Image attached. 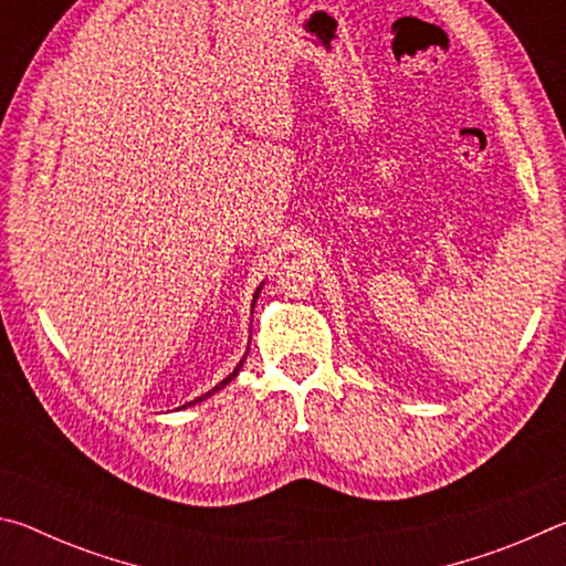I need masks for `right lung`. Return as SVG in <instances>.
I'll use <instances>...</instances> for the list:
<instances>
[{"label":"right lung","mask_w":566,"mask_h":566,"mask_svg":"<svg viewBox=\"0 0 566 566\" xmlns=\"http://www.w3.org/2000/svg\"><path fill=\"white\" fill-rule=\"evenodd\" d=\"M256 296H260V290H256V294H254V302H256ZM244 361V359H242ZM242 361H239L237 364V369L232 371V375H229L224 381H219V385L212 389V391H207V395H202V397H199V399H195V401H189V405H197V401H202V399H207V397H212L214 395V391H219V389H222V387H227L229 385V381H232L237 375H239V369H242ZM187 407V405H185Z\"/></svg>","instance_id":"obj_1"}]
</instances>
